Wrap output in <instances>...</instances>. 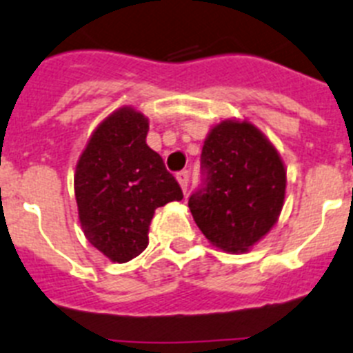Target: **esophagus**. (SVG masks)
Masks as SVG:
<instances>
[{
  "label": "esophagus",
  "instance_id": "34e87169",
  "mask_svg": "<svg viewBox=\"0 0 353 353\" xmlns=\"http://www.w3.org/2000/svg\"><path fill=\"white\" fill-rule=\"evenodd\" d=\"M176 179L179 183L181 190L186 194V190H188V181H190V172L188 170H181V172L176 174Z\"/></svg>",
  "mask_w": 353,
  "mask_h": 353
}]
</instances>
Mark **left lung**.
Returning a JSON list of instances; mask_svg holds the SVG:
<instances>
[{
  "label": "left lung",
  "instance_id": "obj_1",
  "mask_svg": "<svg viewBox=\"0 0 353 353\" xmlns=\"http://www.w3.org/2000/svg\"><path fill=\"white\" fill-rule=\"evenodd\" d=\"M202 188L188 208L208 240L225 252H247L277 222L286 168L270 140L247 121H222L204 140Z\"/></svg>",
  "mask_w": 353,
  "mask_h": 353
}]
</instances>
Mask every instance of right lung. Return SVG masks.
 I'll return each mask as SVG.
<instances>
[{
  "mask_svg": "<svg viewBox=\"0 0 353 353\" xmlns=\"http://www.w3.org/2000/svg\"><path fill=\"white\" fill-rule=\"evenodd\" d=\"M147 131L143 113L119 108L97 125L76 165L81 229L113 263L142 254L156 208L183 199L176 177L145 143Z\"/></svg>",
  "mask_w": 353,
  "mask_h": 353,
  "instance_id": "1",
  "label": "right lung"
}]
</instances>
